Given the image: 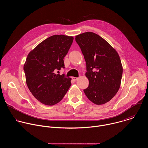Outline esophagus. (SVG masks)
Segmentation results:
<instances>
[{
	"instance_id": "obj_1",
	"label": "esophagus",
	"mask_w": 148,
	"mask_h": 148,
	"mask_svg": "<svg viewBox=\"0 0 148 148\" xmlns=\"http://www.w3.org/2000/svg\"><path fill=\"white\" fill-rule=\"evenodd\" d=\"M72 80H73V81H76V80H77V79H78V78H77V77H72Z\"/></svg>"
}]
</instances>
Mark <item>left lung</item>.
Instances as JSON below:
<instances>
[{
	"instance_id": "8db88e82",
	"label": "left lung",
	"mask_w": 148,
	"mask_h": 148,
	"mask_svg": "<svg viewBox=\"0 0 148 148\" xmlns=\"http://www.w3.org/2000/svg\"><path fill=\"white\" fill-rule=\"evenodd\" d=\"M84 55L89 85L84 89L88 99L97 105L109 101L118 92L123 66L117 51L101 36L88 32L76 36Z\"/></svg>"
}]
</instances>
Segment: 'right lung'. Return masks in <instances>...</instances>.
Here are the masks:
<instances>
[{"label":"right lung","mask_w":148,"mask_h":148,"mask_svg":"<svg viewBox=\"0 0 148 148\" xmlns=\"http://www.w3.org/2000/svg\"><path fill=\"white\" fill-rule=\"evenodd\" d=\"M73 38L53 35L38 44L27 56L24 65L26 83L31 93L40 103L53 106L60 102L71 85L70 77L55 74L64 68V58Z\"/></svg>","instance_id":"obj_1"}]
</instances>
